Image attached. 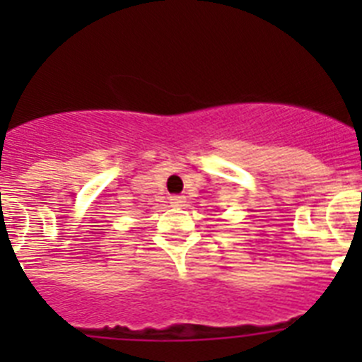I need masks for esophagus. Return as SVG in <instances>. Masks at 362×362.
<instances>
[{
	"label": "esophagus",
	"mask_w": 362,
	"mask_h": 362,
	"mask_svg": "<svg viewBox=\"0 0 362 362\" xmlns=\"http://www.w3.org/2000/svg\"><path fill=\"white\" fill-rule=\"evenodd\" d=\"M185 203H187L185 196H170V204H174V206H183Z\"/></svg>",
	"instance_id": "obj_1"
}]
</instances>
